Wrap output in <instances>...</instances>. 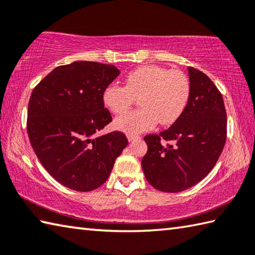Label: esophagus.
<instances>
[{
	"instance_id": "1",
	"label": "esophagus",
	"mask_w": 255,
	"mask_h": 255,
	"mask_svg": "<svg viewBox=\"0 0 255 255\" xmlns=\"http://www.w3.org/2000/svg\"><path fill=\"white\" fill-rule=\"evenodd\" d=\"M127 138H128L129 141H133L135 139H138V138H139V136L136 135V133H128Z\"/></svg>"
}]
</instances>
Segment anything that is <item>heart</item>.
I'll list each match as a JSON object with an SVG mask.
<instances>
[{"mask_svg":"<svg viewBox=\"0 0 255 255\" xmlns=\"http://www.w3.org/2000/svg\"><path fill=\"white\" fill-rule=\"evenodd\" d=\"M189 94L191 83L184 72L151 64L129 72L125 86L112 83L106 87L103 100L113 114L122 115L138 98L140 108L114 123L118 130L138 133L149 130L157 123L161 126L173 125L186 108Z\"/></svg>","mask_w":255,"mask_h":255,"instance_id":"heart-1","label":"heart"}]
</instances>
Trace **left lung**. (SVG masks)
I'll return each instance as SVG.
<instances>
[{"instance_id":"obj_1","label":"left lung","mask_w":255,"mask_h":255,"mask_svg":"<svg viewBox=\"0 0 255 255\" xmlns=\"http://www.w3.org/2000/svg\"><path fill=\"white\" fill-rule=\"evenodd\" d=\"M191 94L182 116L159 135H147L141 166L152 187L177 193L194 186L214 167L226 140L222 94L205 73L188 67ZM161 140L172 144L161 143Z\"/></svg>"}]
</instances>
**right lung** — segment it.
Returning <instances> with one entry per match:
<instances>
[{
  "mask_svg": "<svg viewBox=\"0 0 255 255\" xmlns=\"http://www.w3.org/2000/svg\"><path fill=\"white\" fill-rule=\"evenodd\" d=\"M119 73L113 64L76 61L55 68L31 94V146L47 172L73 191L101 186L128 145L120 131L95 137L113 120L103 94Z\"/></svg>",
  "mask_w": 255,
  "mask_h": 255,
  "instance_id": "add662e5",
  "label": "right lung"
}]
</instances>
